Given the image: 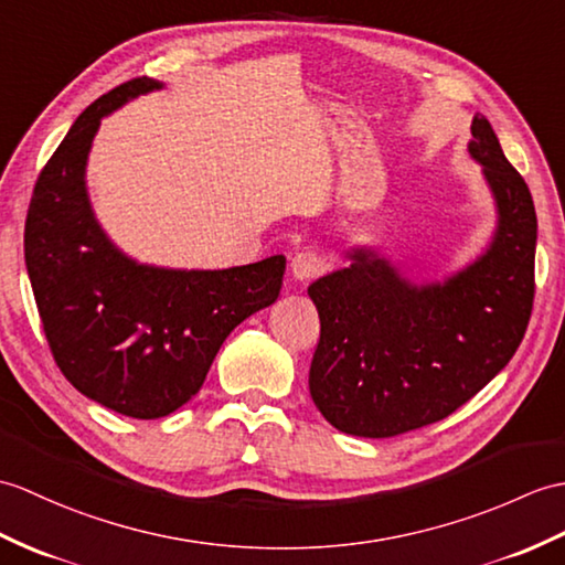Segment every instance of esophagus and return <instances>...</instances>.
<instances>
[{"mask_svg":"<svg viewBox=\"0 0 565 565\" xmlns=\"http://www.w3.org/2000/svg\"><path fill=\"white\" fill-rule=\"evenodd\" d=\"M322 271V259L315 250H300L291 257V274L298 281H310Z\"/></svg>","mask_w":565,"mask_h":565,"instance_id":"obj_1","label":"esophagus"}]
</instances>
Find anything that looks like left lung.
Segmentation results:
<instances>
[{
    "mask_svg": "<svg viewBox=\"0 0 565 565\" xmlns=\"http://www.w3.org/2000/svg\"><path fill=\"white\" fill-rule=\"evenodd\" d=\"M469 153L498 204L487 255L443 286H412L373 253L308 286L320 315L310 395L334 428L390 438L460 409L513 359L534 303L536 214L491 122H471Z\"/></svg>",
    "mask_w": 565,
    "mask_h": 565,
    "instance_id": "1",
    "label": "left lung"
}]
</instances>
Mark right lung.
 <instances>
[{
  "instance_id": "1",
  "label": "right lung",
  "mask_w": 565,
  "mask_h": 565,
  "mask_svg": "<svg viewBox=\"0 0 565 565\" xmlns=\"http://www.w3.org/2000/svg\"><path fill=\"white\" fill-rule=\"evenodd\" d=\"M161 88L129 78L78 115L35 180L23 253L57 369L108 409L161 418L200 392L223 339L279 296L286 259L175 271L127 259L94 218L84 188L100 117Z\"/></svg>"
}]
</instances>
